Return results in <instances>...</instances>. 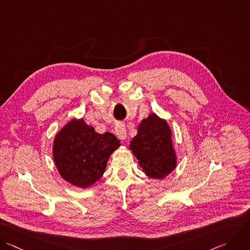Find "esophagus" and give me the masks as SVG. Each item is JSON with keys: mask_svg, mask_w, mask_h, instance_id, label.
<instances>
[{"mask_svg": "<svg viewBox=\"0 0 250 250\" xmlns=\"http://www.w3.org/2000/svg\"><path fill=\"white\" fill-rule=\"evenodd\" d=\"M116 130V135H117V137L118 138H120V139H122V140H124V139H125L126 138V129H125V125H123V124H119V125H117V126H116V128H115Z\"/></svg>", "mask_w": 250, "mask_h": 250, "instance_id": "esophagus-1", "label": "esophagus"}]
</instances>
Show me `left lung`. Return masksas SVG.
<instances>
[{
  "label": "left lung",
  "instance_id": "left-lung-1",
  "mask_svg": "<svg viewBox=\"0 0 250 250\" xmlns=\"http://www.w3.org/2000/svg\"><path fill=\"white\" fill-rule=\"evenodd\" d=\"M129 149L149 177L163 179L176 167L171 130L167 123L156 114H151L140 123Z\"/></svg>",
  "mask_w": 250,
  "mask_h": 250
}]
</instances>
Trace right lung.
Masks as SVG:
<instances>
[{
  "label": "right lung",
  "instance_id": "obj_1",
  "mask_svg": "<svg viewBox=\"0 0 250 250\" xmlns=\"http://www.w3.org/2000/svg\"><path fill=\"white\" fill-rule=\"evenodd\" d=\"M120 145L114 134H99L83 120H72L55 136L53 160L67 182L85 188L102 176L109 157Z\"/></svg>",
  "mask_w": 250,
  "mask_h": 250
}]
</instances>
